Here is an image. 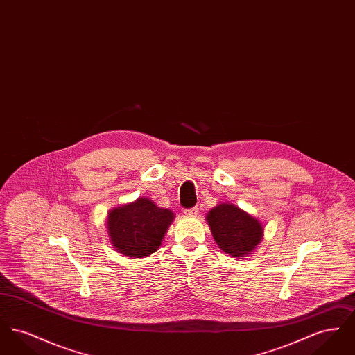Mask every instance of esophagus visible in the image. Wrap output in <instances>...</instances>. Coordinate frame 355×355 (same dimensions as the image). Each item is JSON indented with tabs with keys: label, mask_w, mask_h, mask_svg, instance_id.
I'll return each mask as SVG.
<instances>
[{
	"label": "esophagus",
	"mask_w": 355,
	"mask_h": 355,
	"mask_svg": "<svg viewBox=\"0 0 355 355\" xmlns=\"http://www.w3.org/2000/svg\"><path fill=\"white\" fill-rule=\"evenodd\" d=\"M198 211H200L198 206H194V207H190V209H185L184 210L185 216H189V217H196L198 214Z\"/></svg>",
	"instance_id": "34e87169"
}]
</instances>
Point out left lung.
Masks as SVG:
<instances>
[{
	"label": "left lung",
	"instance_id": "8db88e82",
	"mask_svg": "<svg viewBox=\"0 0 355 355\" xmlns=\"http://www.w3.org/2000/svg\"><path fill=\"white\" fill-rule=\"evenodd\" d=\"M211 236L222 252L241 259L262 242L265 226L234 203H220L206 214Z\"/></svg>",
	"mask_w": 355,
	"mask_h": 355
}]
</instances>
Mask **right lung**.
I'll list each match as a JSON object with an SVG mask.
<instances>
[{"label":"right lung","instance_id":"add662e5","mask_svg":"<svg viewBox=\"0 0 355 355\" xmlns=\"http://www.w3.org/2000/svg\"><path fill=\"white\" fill-rule=\"evenodd\" d=\"M174 213L158 207L150 198L139 197L107 213L106 229L116 252L129 258H145L158 250Z\"/></svg>","mask_w":355,"mask_h":355}]
</instances>
